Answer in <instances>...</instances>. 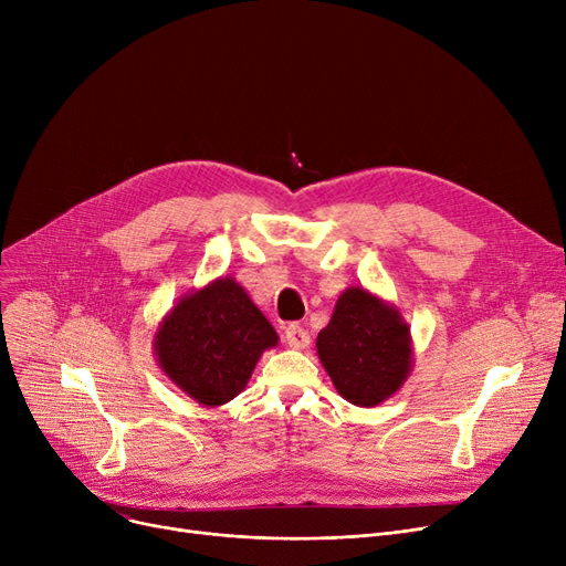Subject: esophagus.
<instances>
[{"mask_svg": "<svg viewBox=\"0 0 566 566\" xmlns=\"http://www.w3.org/2000/svg\"><path fill=\"white\" fill-rule=\"evenodd\" d=\"M284 342H286L291 348H295V350L307 348V346H310V333L303 328V325L291 323L289 328H286V333H284Z\"/></svg>", "mask_w": 566, "mask_h": 566, "instance_id": "1", "label": "esophagus"}]
</instances>
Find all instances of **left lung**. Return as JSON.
Listing matches in <instances>:
<instances>
[{
    "label": "left lung",
    "mask_w": 566,
    "mask_h": 566,
    "mask_svg": "<svg viewBox=\"0 0 566 566\" xmlns=\"http://www.w3.org/2000/svg\"><path fill=\"white\" fill-rule=\"evenodd\" d=\"M316 353L335 390L363 408L397 395L412 371L410 325L392 303L363 286L339 293Z\"/></svg>",
    "instance_id": "1"
}]
</instances>
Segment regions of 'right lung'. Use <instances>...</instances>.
Returning <instances> with one entry per match:
<instances>
[{"label":"right lung","mask_w":566,"mask_h":566,"mask_svg":"<svg viewBox=\"0 0 566 566\" xmlns=\"http://www.w3.org/2000/svg\"><path fill=\"white\" fill-rule=\"evenodd\" d=\"M277 342L248 291L233 277H218L163 316L154 353L178 390L199 406L218 408L245 390L261 353Z\"/></svg>","instance_id":"1"}]
</instances>
